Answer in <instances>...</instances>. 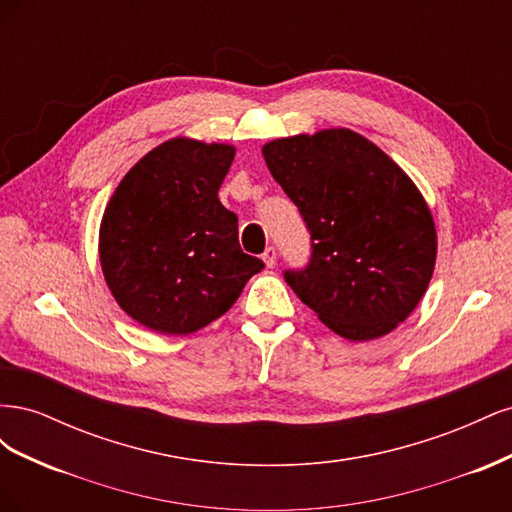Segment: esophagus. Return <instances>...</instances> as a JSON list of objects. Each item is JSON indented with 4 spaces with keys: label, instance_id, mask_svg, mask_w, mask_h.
I'll return each mask as SVG.
<instances>
[{
    "label": "esophagus",
    "instance_id": "esophagus-1",
    "mask_svg": "<svg viewBox=\"0 0 512 512\" xmlns=\"http://www.w3.org/2000/svg\"><path fill=\"white\" fill-rule=\"evenodd\" d=\"M262 260H265V265H267L269 269H273V267H275V262H277V252H275V247H267L265 254H262Z\"/></svg>",
    "mask_w": 512,
    "mask_h": 512
}]
</instances>
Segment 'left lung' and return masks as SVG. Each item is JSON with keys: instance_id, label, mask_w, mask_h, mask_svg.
<instances>
[{"instance_id": "obj_1", "label": "left lung", "mask_w": 512, "mask_h": 512, "mask_svg": "<svg viewBox=\"0 0 512 512\" xmlns=\"http://www.w3.org/2000/svg\"><path fill=\"white\" fill-rule=\"evenodd\" d=\"M262 156L312 232V258L288 286L339 337L378 339L425 297L438 232L395 160L348 128L275 138Z\"/></svg>"}]
</instances>
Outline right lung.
Instances as JSON below:
<instances>
[{"label": "right lung", "instance_id": "right-lung-1", "mask_svg": "<svg viewBox=\"0 0 512 512\" xmlns=\"http://www.w3.org/2000/svg\"><path fill=\"white\" fill-rule=\"evenodd\" d=\"M235 145L177 136L153 147L106 203L98 254L132 320L190 335L235 305L262 260L243 254L237 215L218 198Z\"/></svg>", "mask_w": 512, "mask_h": 512}]
</instances>
